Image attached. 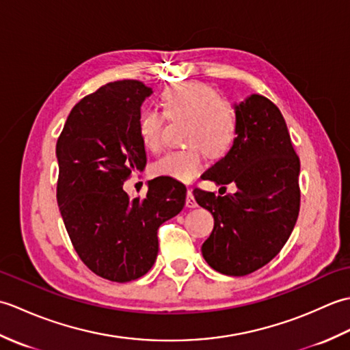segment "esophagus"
Returning a JSON list of instances; mask_svg holds the SVG:
<instances>
[{
  "label": "esophagus",
  "mask_w": 350,
  "mask_h": 350,
  "mask_svg": "<svg viewBox=\"0 0 350 350\" xmlns=\"http://www.w3.org/2000/svg\"><path fill=\"white\" fill-rule=\"evenodd\" d=\"M187 207L192 209V207H197V202L194 198V194H192V189H188L187 192Z\"/></svg>",
  "instance_id": "esophagus-1"
}]
</instances>
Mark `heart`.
I'll return each mask as SVG.
<instances>
[{
    "instance_id": "1",
    "label": "heart",
    "mask_w": 350,
    "mask_h": 350,
    "mask_svg": "<svg viewBox=\"0 0 350 350\" xmlns=\"http://www.w3.org/2000/svg\"><path fill=\"white\" fill-rule=\"evenodd\" d=\"M163 113L170 118H189L187 143L182 150H170L154 162L153 173L179 182H189L203 170L206 152L213 158L226 154L232 147L237 122L233 109L221 99L217 88L202 81H182L161 94ZM165 117L146 108L138 117V135L150 152L162 144Z\"/></svg>"
}]
</instances>
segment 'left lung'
Wrapping results in <instances>:
<instances>
[{"instance_id": "1", "label": "left lung", "mask_w": 350, "mask_h": 350, "mask_svg": "<svg viewBox=\"0 0 350 350\" xmlns=\"http://www.w3.org/2000/svg\"><path fill=\"white\" fill-rule=\"evenodd\" d=\"M233 108V146L202 177L234 183L237 192L221 197L194 189V197L213 217L212 233L202 245L207 265L243 277L269 263L292 234L299 213L301 163L284 117L269 99L251 94Z\"/></svg>"}]
</instances>
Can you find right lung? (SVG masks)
Here are the masks:
<instances>
[{
  "mask_svg": "<svg viewBox=\"0 0 350 350\" xmlns=\"http://www.w3.org/2000/svg\"><path fill=\"white\" fill-rule=\"evenodd\" d=\"M153 92L124 79L81 99L57 141V203L79 258L102 278L126 282L150 271L158 228L180 213L187 188L170 177L148 180L131 200L123 183L146 167L138 135L141 105Z\"/></svg>",
  "mask_w": 350,
  "mask_h": 350,
  "instance_id": "1",
  "label": "right lung"
}]
</instances>
